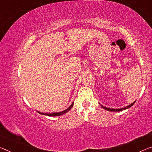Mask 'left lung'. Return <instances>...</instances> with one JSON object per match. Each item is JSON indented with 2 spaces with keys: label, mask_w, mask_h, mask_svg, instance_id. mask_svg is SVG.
Here are the masks:
<instances>
[{
  "label": "left lung",
  "mask_w": 152,
  "mask_h": 152,
  "mask_svg": "<svg viewBox=\"0 0 152 152\" xmlns=\"http://www.w3.org/2000/svg\"><path fill=\"white\" fill-rule=\"evenodd\" d=\"M134 102H135V101L134 102H132V104H130V105H128V106H126V107H124V108H122V109H110V108H107V107H103L102 105V107L103 109H106V110H107V111H123V110H125V109H128V108H130V107H132L133 104H134Z\"/></svg>",
  "instance_id": "obj_1"
}]
</instances>
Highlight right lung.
<instances>
[{"label": "right lung", "instance_id": "add662e5", "mask_svg": "<svg viewBox=\"0 0 152 152\" xmlns=\"http://www.w3.org/2000/svg\"><path fill=\"white\" fill-rule=\"evenodd\" d=\"M73 102L71 104V106H69V108H67L66 109H65V110L62 111L61 112H58V113H40L39 112V113L41 114V115H48V116H59V115H61L62 114H64L65 113H66V112H68L69 110H71V109L73 107Z\"/></svg>", "mask_w": 152, "mask_h": 152}]
</instances>
